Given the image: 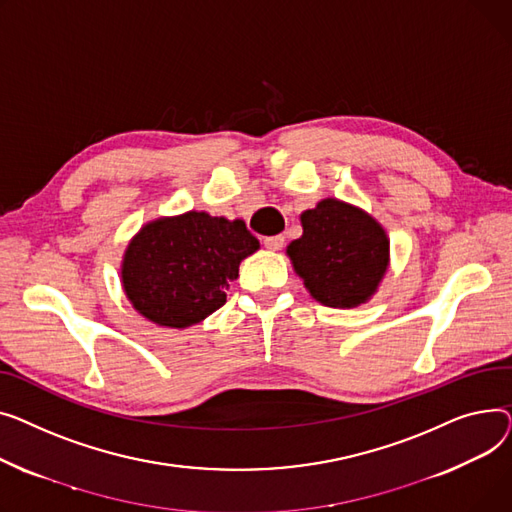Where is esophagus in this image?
<instances>
[{"mask_svg":"<svg viewBox=\"0 0 512 512\" xmlns=\"http://www.w3.org/2000/svg\"><path fill=\"white\" fill-rule=\"evenodd\" d=\"M262 244H264V248H268V250H281V248H283V244H285V235L264 237V239H262Z\"/></svg>","mask_w":512,"mask_h":512,"instance_id":"esophagus-1","label":"esophagus"}]
</instances>
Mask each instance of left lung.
<instances>
[{"mask_svg": "<svg viewBox=\"0 0 512 512\" xmlns=\"http://www.w3.org/2000/svg\"><path fill=\"white\" fill-rule=\"evenodd\" d=\"M302 225L304 235L289 244L287 254L312 297L328 308L364 304L388 264L384 229L335 198L306 210Z\"/></svg>", "mask_w": 512, "mask_h": 512, "instance_id": "obj_1", "label": "left lung"}]
</instances>
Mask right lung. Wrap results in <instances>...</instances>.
<instances>
[{"label": "right lung", "instance_id": "right-lung-1", "mask_svg": "<svg viewBox=\"0 0 512 512\" xmlns=\"http://www.w3.org/2000/svg\"><path fill=\"white\" fill-rule=\"evenodd\" d=\"M244 221L186 213L142 227L124 256L134 308L161 326L186 328L219 310L239 262L258 250Z\"/></svg>", "mask_w": 512, "mask_h": 512}]
</instances>
